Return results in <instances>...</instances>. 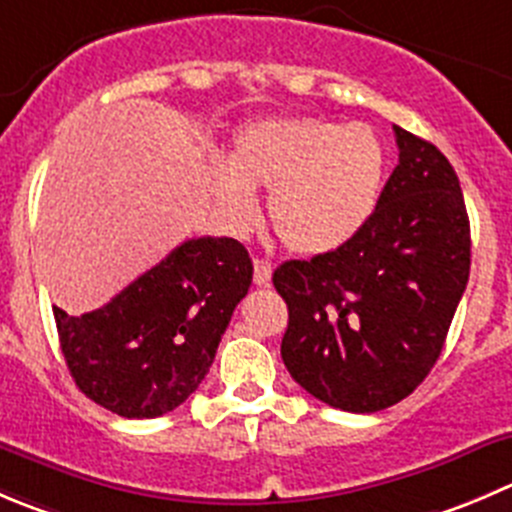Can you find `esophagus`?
<instances>
[{"label": "esophagus", "instance_id": "1", "mask_svg": "<svg viewBox=\"0 0 512 512\" xmlns=\"http://www.w3.org/2000/svg\"><path fill=\"white\" fill-rule=\"evenodd\" d=\"M252 280H255L257 287L270 285V280H272V265H270V262L255 257V275H252Z\"/></svg>", "mask_w": 512, "mask_h": 512}]
</instances>
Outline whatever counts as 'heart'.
I'll return each mask as SVG.
<instances>
[{"label": "heart", "mask_w": 512, "mask_h": 512, "mask_svg": "<svg viewBox=\"0 0 512 512\" xmlns=\"http://www.w3.org/2000/svg\"><path fill=\"white\" fill-rule=\"evenodd\" d=\"M230 175L215 182L227 220L255 215L250 190L267 192V220L282 245L325 255L370 220L385 177V150L367 124L317 117L265 119L240 132L227 155Z\"/></svg>", "instance_id": "1"}]
</instances>
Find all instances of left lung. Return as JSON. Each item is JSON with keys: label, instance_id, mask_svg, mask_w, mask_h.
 I'll list each match as a JSON object with an SVG mask.
<instances>
[{"label": "left lung", "instance_id": "obj_1", "mask_svg": "<svg viewBox=\"0 0 512 512\" xmlns=\"http://www.w3.org/2000/svg\"><path fill=\"white\" fill-rule=\"evenodd\" d=\"M400 160L370 220L337 250L282 262V362L330 408L377 413L433 370L470 275L458 175L430 142L393 124Z\"/></svg>", "mask_w": 512, "mask_h": 512}]
</instances>
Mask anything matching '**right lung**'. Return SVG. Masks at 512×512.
<instances>
[{
  "label": "right lung",
  "mask_w": 512,
  "mask_h": 512,
  "mask_svg": "<svg viewBox=\"0 0 512 512\" xmlns=\"http://www.w3.org/2000/svg\"><path fill=\"white\" fill-rule=\"evenodd\" d=\"M250 282L245 245L232 237H197L99 310L72 317L54 307L77 388L122 418L175 410L210 372Z\"/></svg>",
  "instance_id": "1"
}]
</instances>
